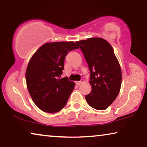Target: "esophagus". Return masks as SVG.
I'll list each match as a JSON object with an SVG mask.
<instances>
[{
	"label": "esophagus",
	"instance_id": "1",
	"mask_svg": "<svg viewBox=\"0 0 147 147\" xmlns=\"http://www.w3.org/2000/svg\"><path fill=\"white\" fill-rule=\"evenodd\" d=\"M84 82V79H81L80 81H76V85H80V84H82V83Z\"/></svg>",
	"mask_w": 147,
	"mask_h": 147
}]
</instances>
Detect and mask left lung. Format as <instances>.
<instances>
[{
    "instance_id": "left-lung-1",
    "label": "left lung",
    "mask_w": 147,
    "mask_h": 147,
    "mask_svg": "<svg viewBox=\"0 0 147 147\" xmlns=\"http://www.w3.org/2000/svg\"><path fill=\"white\" fill-rule=\"evenodd\" d=\"M90 71L92 91L85 96L89 106L104 110L118 96L121 85L120 65L111 45L104 39L91 38L76 42Z\"/></svg>"
}]
</instances>
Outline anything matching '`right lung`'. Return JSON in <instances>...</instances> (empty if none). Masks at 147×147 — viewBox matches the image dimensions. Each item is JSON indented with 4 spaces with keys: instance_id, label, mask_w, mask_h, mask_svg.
I'll return each mask as SVG.
<instances>
[{
    "instance_id": "right-lung-1",
    "label": "right lung",
    "mask_w": 147,
    "mask_h": 147,
    "mask_svg": "<svg viewBox=\"0 0 147 147\" xmlns=\"http://www.w3.org/2000/svg\"><path fill=\"white\" fill-rule=\"evenodd\" d=\"M78 48L73 41L46 43L30 59L26 84L35 104L45 112H58L66 105L75 83L61 74L67 53Z\"/></svg>"
}]
</instances>
